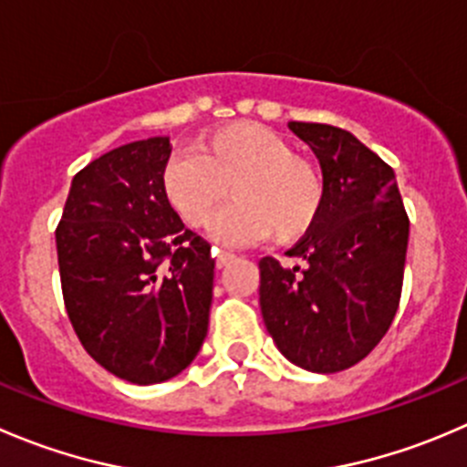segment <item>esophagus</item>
I'll return each instance as SVG.
<instances>
[{
  "instance_id": "34e87169",
  "label": "esophagus",
  "mask_w": 467,
  "mask_h": 467,
  "mask_svg": "<svg viewBox=\"0 0 467 467\" xmlns=\"http://www.w3.org/2000/svg\"><path fill=\"white\" fill-rule=\"evenodd\" d=\"M214 257H216V266H219V269H223L225 265H230V262L234 260V253L219 251V248H214Z\"/></svg>"
}]
</instances>
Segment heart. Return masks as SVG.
I'll return each mask as SVG.
<instances>
[{"mask_svg": "<svg viewBox=\"0 0 467 467\" xmlns=\"http://www.w3.org/2000/svg\"><path fill=\"white\" fill-rule=\"evenodd\" d=\"M234 202L216 221L221 242L269 237L289 244L319 219L324 180L319 171L274 130L233 123L212 130L193 152L175 155L161 175L169 205L192 228H207L221 202Z\"/></svg>", "mask_w": 467, "mask_h": 467, "instance_id": "b5f03b06", "label": "heart"}]
</instances>
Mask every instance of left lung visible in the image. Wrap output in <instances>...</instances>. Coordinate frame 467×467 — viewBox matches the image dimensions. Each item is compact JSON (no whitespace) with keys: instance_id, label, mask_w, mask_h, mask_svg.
<instances>
[{"instance_id":"8db88e82","label":"left lung","mask_w":467,"mask_h":467,"mask_svg":"<svg viewBox=\"0 0 467 467\" xmlns=\"http://www.w3.org/2000/svg\"><path fill=\"white\" fill-rule=\"evenodd\" d=\"M324 175L319 219L287 255L306 269L260 260L266 330L289 363L333 374L360 363L397 315L404 283L409 214L395 171L347 130L289 123Z\"/></svg>"}]
</instances>
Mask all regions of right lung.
<instances>
[{
    "instance_id": "right-lung-1",
    "label": "right lung",
    "mask_w": 467,
    "mask_h": 467,
    "mask_svg": "<svg viewBox=\"0 0 467 467\" xmlns=\"http://www.w3.org/2000/svg\"><path fill=\"white\" fill-rule=\"evenodd\" d=\"M169 157V137H152L93 160L72 178L57 225L63 303L81 347L139 386L189 368L210 324L214 257L166 201Z\"/></svg>"
}]
</instances>
